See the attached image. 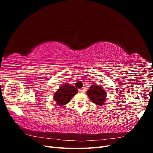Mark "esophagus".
Listing matches in <instances>:
<instances>
[{
    "mask_svg": "<svg viewBox=\"0 0 153 153\" xmlns=\"http://www.w3.org/2000/svg\"><path fill=\"white\" fill-rule=\"evenodd\" d=\"M79 92H84V88H82V89H79Z\"/></svg>",
    "mask_w": 153,
    "mask_h": 153,
    "instance_id": "34e87169",
    "label": "esophagus"
}]
</instances>
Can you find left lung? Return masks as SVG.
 <instances>
[{"label": "left lung", "mask_w": 153, "mask_h": 153, "mask_svg": "<svg viewBox=\"0 0 153 153\" xmlns=\"http://www.w3.org/2000/svg\"><path fill=\"white\" fill-rule=\"evenodd\" d=\"M87 95L92 102L97 105L101 106L104 104L106 98V94L101 87L98 85H91L87 91Z\"/></svg>", "instance_id": "obj_1"}]
</instances>
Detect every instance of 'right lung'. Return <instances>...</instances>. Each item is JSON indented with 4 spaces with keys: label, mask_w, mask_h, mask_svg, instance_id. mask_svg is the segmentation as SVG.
I'll return each instance as SVG.
<instances>
[{
    "label": "right lung",
    "mask_w": 153,
    "mask_h": 153,
    "mask_svg": "<svg viewBox=\"0 0 153 153\" xmlns=\"http://www.w3.org/2000/svg\"><path fill=\"white\" fill-rule=\"evenodd\" d=\"M78 92L73 85L64 84L54 94V100L59 105H64L70 101L71 99Z\"/></svg>",
    "instance_id": "right-lung-1"
}]
</instances>
